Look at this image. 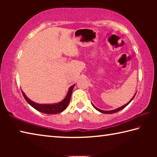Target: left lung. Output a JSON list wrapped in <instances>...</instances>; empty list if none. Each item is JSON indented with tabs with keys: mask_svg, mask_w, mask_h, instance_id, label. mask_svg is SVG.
<instances>
[{
	"mask_svg": "<svg viewBox=\"0 0 157 157\" xmlns=\"http://www.w3.org/2000/svg\"><path fill=\"white\" fill-rule=\"evenodd\" d=\"M136 94H134V96L132 97V99L130 100L129 101V102L127 103V104H125V105H123V106H122V107H119V108H117V109H113V110H110V111H105V110H101V109H98V108H97L96 107H95V105H94V104H93V103H92V105H93V107H94L95 109L98 110V111H100V113H107V114H108V113H113L118 112V111H119L122 110V109H124V107H127V106L129 104V103L132 102V100L133 99H134V98L135 97V95H136Z\"/></svg>",
	"mask_w": 157,
	"mask_h": 157,
	"instance_id": "left-lung-1",
	"label": "left lung"
}]
</instances>
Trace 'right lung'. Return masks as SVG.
<instances>
[{
  "mask_svg": "<svg viewBox=\"0 0 157 157\" xmlns=\"http://www.w3.org/2000/svg\"><path fill=\"white\" fill-rule=\"evenodd\" d=\"M74 86H75V84L72 85V86L69 88L67 94H66L64 99L62 100L59 102L54 103V104H39V103L33 102V101H32L30 99H29V98L26 96L25 93H23V91L22 94L23 97H24L28 104L32 106L34 109H35L36 110L46 114H55L62 112V111H64L66 107H68L69 102H70L71 94H72Z\"/></svg>",
  "mask_w": 157,
  "mask_h": 157,
  "instance_id": "add662e5",
  "label": "right lung"
}]
</instances>
